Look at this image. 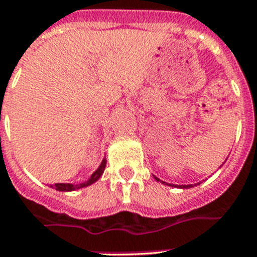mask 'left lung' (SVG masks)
Wrapping results in <instances>:
<instances>
[{
    "instance_id": "left-lung-1",
    "label": "left lung",
    "mask_w": 257,
    "mask_h": 257,
    "mask_svg": "<svg viewBox=\"0 0 257 257\" xmlns=\"http://www.w3.org/2000/svg\"><path fill=\"white\" fill-rule=\"evenodd\" d=\"M155 180H156V181H160L162 182V184H165V185H168V184H167V182H164V181H162V180H159L158 177H155ZM169 186H176V188H182V189H186V188H192V185H172V184H169Z\"/></svg>"
}]
</instances>
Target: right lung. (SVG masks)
I'll list each match as a JSON object with an SVG mask.
<instances>
[{"label": "right lung", "instance_id": "obj_1", "mask_svg": "<svg viewBox=\"0 0 257 257\" xmlns=\"http://www.w3.org/2000/svg\"><path fill=\"white\" fill-rule=\"evenodd\" d=\"M105 167H106V159H103L102 163L99 164V167L97 169H95V172L93 173L90 177H89L88 181L85 182H81V184H76V185H73V184H55V185H50L51 188H55L56 190H59V192H72V190H76V189H81V188H85V186H89L92 185L93 182H95L97 180L102 176L103 171H105Z\"/></svg>", "mask_w": 257, "mask_h": 257}]
</instances>
